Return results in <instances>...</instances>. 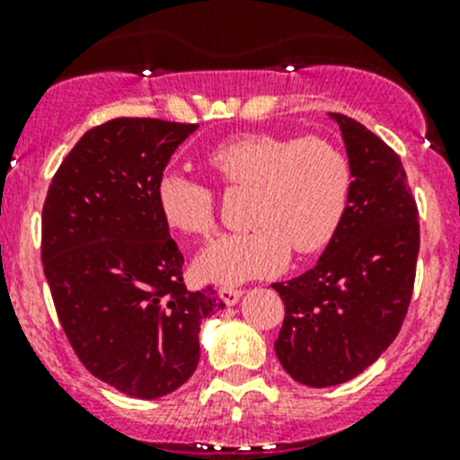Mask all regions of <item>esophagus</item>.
Instances as JSON below:
<instances>
[{"mask_svg": "<svg viewBox=\"0 0 460 460\" xmlns=\"http://www.w3.org/2000/svg\"><path fill=\"white\" fill-rule=\"evenodd\" d=\"M244 289H238V287H222L220 298L225 305H235L240 298H243Z\"/></svg>", "mask_w": 460, "mask_h": 460, "instance_id": "obj_1", "label": "esophagus"}]
</instances>
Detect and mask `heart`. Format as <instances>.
<instances>
[{"label": "heart", "instance_id": "heart-1", "mask_svg": "<svg viewBox=\"0 0 460 460\" xmlns=\"http://www.w3.org/2000/svg\"><path fill=\"white\" fill-rule=\"evenodd\" d=\"M226 189H252L244 220L253 225L217 238L200 253L196 271L216 285L271 276L294 247L312 256L332 244L354 198V164L345 148L324 137L247 133L211 148L204 157ZM155 200L166 225L182 235L216 231V193L208 184L164 173Z\"/></svg>", "mask_w": 460, "mask_h": 460}]
</instances>
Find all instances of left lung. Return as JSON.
Here are the masks:
<instances>
[{
	"mask_svg": "<svg viewBox=\"0 0 460 460\" xmlns=\"http://www.w3.org/2000/svg\"><path fill=\"white\" fill-rule=\"evenodd\" d=\"M354 164V198L318 264L273 289L285 303L276 356L309 387L363 374L398 336L414 291L419 207L401 157L376 133L332 113Z\"/></svg>",
	"mask_w": 460,
	"mask_h": 460,
	"instance_id": "left-lung-1",
	"label": "left lung"
}]
</instances>
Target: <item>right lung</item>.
I'll return each mask as SVG.
<instances>
[{
    "mask_svg": "<svg viewBox=\"0 0 460 460\" xmlns=\"http://www.w3.org/2000/svg\"><path fill=\"white\" fill-rule=\"evenodd\" d=\"M196 128L155 118L91 128L41 208V262L68 342L95 378L144 401L191 378L200 323L225 309L213 287L187 289L155 200L171 155Z\"/></svg>",
    "mask_w": 460,
    "mask_h": 460,
    "instance_id": "obj_1",
    "label": "right lung"
}]
</instances>
